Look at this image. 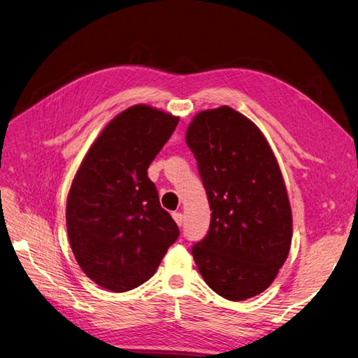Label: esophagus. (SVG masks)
Masks as SVG:
<instances>
[{"label": "esophagus", "instance_id": "esophagus-1", "mask_svg": "<svg viewBox=\"0 0 358 358\" xmlns=\"http://www.w3.org/2000/svg\"><path fill=\"white\" fill-rule=\"evenodd\" d=\"M172 217H173V221L177 222V225L181 227V224H182V213L181 212H173Z\"/></svg>", "mask_w": 358, "mask_h": 358}]
</instances>
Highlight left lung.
<instances>
[{
	"mask_svg": "<svg viewBox=\"0 0 358 358\" xmlns=\"http://www.w3.org/2000/svg\"><path fill=\"white\" fill-rule=\"evenodd\" d=\"M212 219L192 255L207 286L230 301L266 290L286 262L292 210L278 162L260 128L228 106L187 127Z\"/></svg>",
	"mask_w": 358,
	"mask_h": 358,
	"instance_id": "8db88e82",
	"label": "left lung"
}]
</instances>
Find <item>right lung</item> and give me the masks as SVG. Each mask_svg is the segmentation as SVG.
I'll list each match as a JSON object with an SVG mask.
<instances>
[{"label":"right lung","instance_id":"add662e5","mask_svg":"<svg viewBox=\"0 0 358 358\" xmlns=\"http://www.w3.org/2000/svg\"><path fill=\"white\" fill-rule=\"evenodd\" d=\"M180 121L136 104L92 143L68 194L66 228L78 266L98 286L127 292L148 281L178 239L148 168Z\"/></svg>","mask_w":358,"mask_h":358}]
</instances>
